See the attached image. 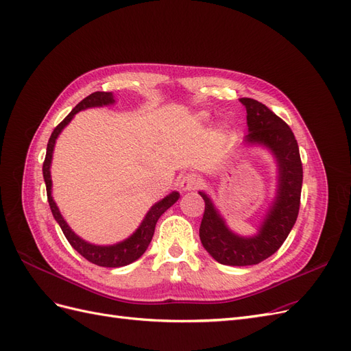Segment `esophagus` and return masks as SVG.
Wrapping results in <instances>:
<instances>
[{
  "label": "esophagus",
  "instance_id": "34e87169",
  "mask_svg": "<svg viewBox=\"0 0 351 351\" xmlns=\"http://www.w3.org/2000/svg\"><path fill=\"white\" fill-rule=\"evenodd\" d=\"M200 186V178L196 174H186L180 180V189L183 192H192Z\"/></svg>",
  "mask_w": 351,
  "mask_h": 351
}]
</instances>
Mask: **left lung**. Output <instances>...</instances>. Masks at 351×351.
<instances>
[{
  "label": "left lung",
  "instance_id": "left-lung-1",
  "mask_svg": "<svg viewBox=\"0 0 351 351\" xmlns=\"http://www.w3.org/2000/svg\"><path fill=\"white\" fill-rule=\"evenodd\" d=\"M247 112L249 133L243 143L267 147L277 162V192L263 221L253 236H240L230 230L226 219L205 193V212L200 222L202 246L222 265L247 267L256 265L277 252L289 237L300 208L303 168L299 145L291 129L267 105L250 98H240Z\"/></svg>",
  "mask_w": 351,
  "mask_h": 351
}]
</instances>
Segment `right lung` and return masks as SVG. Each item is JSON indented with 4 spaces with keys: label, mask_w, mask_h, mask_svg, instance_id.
<instances>
[{
    "label": "right lung",
    "mask_w": 351,
    "mask_h": 351,
    "mask_svg": "<svg viewBox=\"0 0 351 351\" xmlns=\"http://www.w3.org/2000/svg\"><path fill=\"white\" fill-rule=\"evenodd\" d=\"M114 102H115V99H114L112 92H93L89 95V97L80 101L76 107L71 110V112L66 117V119L56 127L54 132H52L49 141H48V146H47V156L44 161V167H42V173H44V180L47 184V196H48L51 212H52V215H54L56 221L58 222V226L61 227L62 232H64L66 239L71 244V247L74 250H77L84 259H88L89 262L98 265V267H107V268L125 267V265H129V263L139 259L146 252L147 246H149V243L154 237L156 221L168 208H171L180 197L178 192H171L164 199L156 202V204L154 206H151L149 210H147V214L145 215L143 221L141 222V226L137 227V230L130 237H127L125 240L119 241L115 244H110V246H99V244H92L86 240H83L69 227L66 219L62 218L57 204L54 202V199H52V180H51V162H52V154H54V146L57 142V137L60 136V133L62 130H64V127L73 120V117L76 115L79 111L95 108V107H105V105H112Z\"/></svg>",
    "instance_id": "right-lung-1"
}]
</instances>
